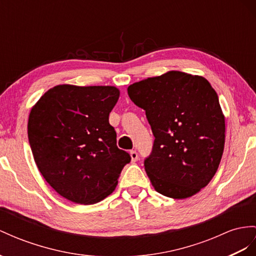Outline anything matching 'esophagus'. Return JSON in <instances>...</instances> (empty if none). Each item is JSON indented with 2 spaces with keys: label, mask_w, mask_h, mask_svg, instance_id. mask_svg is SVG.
I'll return each instance as SVG.
<instances>
[{
  "label": "esophagus",
  "mask_w": 256,
  "mask_h": 256,
  "mask_svg": "<svg viewBox=\"0 0 256 256\" xmlns=\"http://www.w3.org/2000/svg\"><path fill=\"white\" fill-rule=\"evenodd\" d=\"M130 158H132V162H136L137 159H138V154H137L135 150H130Z\"/></svg>",
  "instance_id": "obj_1"
}]
</instances>
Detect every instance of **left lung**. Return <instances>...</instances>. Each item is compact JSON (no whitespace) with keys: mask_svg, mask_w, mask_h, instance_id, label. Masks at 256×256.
<instances>
[{"mask_svg":"<svg viewBox=\"0 0 256 256\" xmlns=\"http://www.w3.org/2000/svg\"><path fill=\"white\" fill-rule=\"evenodd\" d=\"M128 93L145 110L154 136L144 166L156 190L174 199L200 192L218 171L225 144V119L211 84L170 71L130 85Z\"/></svg>","mask_w":256,"mask_h":256,"instance_id":"left-lung-1","label":"left lung"}]
</instances>
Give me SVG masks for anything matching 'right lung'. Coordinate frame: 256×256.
Returning a JSON list of instances; mask_svg holds the SVG:
<instances>
[{
    "label": "right lung",
    "mask_w": 256,
    "mask_h": 256,
    "mask_svg": "<svg viewBox=\"0 0 256 256\" xmlns=\"http://www.w3.org/2000/svg\"><path fill=\"white\" fill-rule=\"evenodd\" d=\"M119 95L114 86L57 85L31 109L32 154L45 180L64 198L80 204L100 202L114 190L130 162L109 124Z\"/></svg>",
    "instance_id": "1"
}]
</instances>
